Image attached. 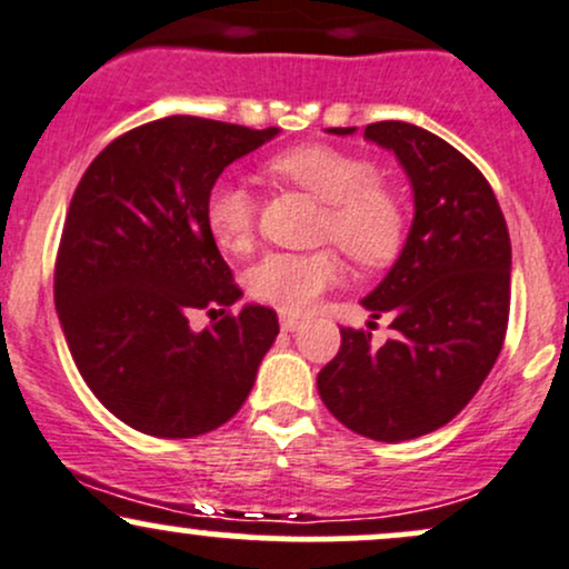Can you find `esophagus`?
Returning a JSON list of instances; mask_svg holds the SVG:
<instances>
[{
	"mask_svg": "<svg viewBox=\"0 0 569 569\" xmlns=\"http://www.w3.org/2000/svg\"><path fill=\"white\" fill-rule=\"evenodd\" d=\"M299 327H302V321H299L297 316L280 313V329H283V332H297Z\"/></svg>",
	"mask_w": 569,
	"mask_h": 569,
	"instance_id": "34e87169",
	"label": "esophagus"
}]
</instances>
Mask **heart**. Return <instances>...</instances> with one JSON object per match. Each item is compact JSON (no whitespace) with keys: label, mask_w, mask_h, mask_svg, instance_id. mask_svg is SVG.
Returning a JSON list of instances; mask_svg holds the SVG:
<instances>
[{"label":"heart","mask_w":569,"mask_h":569,"mask_svg":"<svg viewBox=\"0 0 569 569\" xmlns=\"http://www.w3.org/2000/svg\"><path fill=\"white\" fill-rule=\"evenodd\" d=\"M270 170L329 204L323 237L335 240L353 261L376 267L395 259L405 240V204L380 183L372 161L310 142L274 156ZM204 223L218 248L246 253L256 232L253 193L232 178L216 180L204 197ZM340 272L332 251L267 253L248 272V291L280 313L302 316L340 280Z\"/></svg>","instance_id":"obj_1"}]
</instances>
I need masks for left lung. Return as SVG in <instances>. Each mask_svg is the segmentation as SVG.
<instances>
[{"instance_id":"8db88e82","label":"left lung","mask_w":569,"mask_h":569,"mask_svg":"<svg viewBox=\"0 0 569 569\" xmlns=\"http://www.w3.org/2000/svg\"><path fill=\"white\" fill-rule=\"evenodd\" d=\"M365 140L395 153L413 189L402 253L361 299L370 318L391 316L395 337L372 346V332L340 329L318 395L356 435L399 442L451 421L495 367L508 329L510 237L489 180L446 140L405 121L370 123Z\"/></svg>"}]
</instances>
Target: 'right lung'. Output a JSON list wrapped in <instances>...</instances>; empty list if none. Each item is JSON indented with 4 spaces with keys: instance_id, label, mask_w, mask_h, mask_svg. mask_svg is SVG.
Instances as JSON below:
<instances>
[{
    "instance_id": "1",
    "label": "right lung",
    "mask_w": 569,
    "mask_h": 569,
    "mask_svg": "<svg viewBox=\"0 0 569 569\" xmlns=\"http://www.w3.org/2000/svg\"><path fill=\"white\" fill-rule=\"evenodd\" d=\"M280 129L170 116L112 140L80 178L56 259V313L89 389L153 437L221 427L251 395L278 316L242 291L204 223L218 174ZM193 309L222 313L193 333Z\"/></svg>"
}]
</instances>
